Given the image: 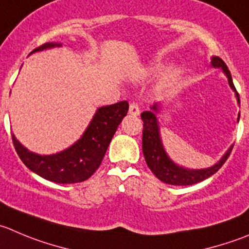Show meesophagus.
<instances>
[{"mask_svg":"<svg viewBox=\"0 0 249 249\" xmlns=\"http://www.w3.org/2000/svg\"><path fill=\"white\" fill-rule=\"evenodd\" d=\"M128 113H129V115H132V116H138L139 113H141V108H139L138 104L132 103L131 105H129Z\"/></svg>","mask_w":249,"mask_h":249,"instance_id":"obj_1","label":"esophagus"}]
</instances>
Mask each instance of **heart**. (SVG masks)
I'll return each mask as SVG.
<instances>
[{
	"mask_svg": "<svg viewBox=\"0 0 249 249\" xmlns=\"http://www.w3.org/2000/svg\"><path fill=\"white\" fill-rule=\"evenodd\" d=\"M161 68H162V66L160 65V63H151L150 66H148V67L143 71V74L154 75V74H156V73L160 72V71H161ZM174 75H175L174 71L172 70L167 71V72L165 73V79H171Z\"/></svg>",
	"mask_w": 249,
	"mask_h": 249,
	"instance_id": "obj_1",
	"label": "heart"
}]
</instances>
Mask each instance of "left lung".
<instances>
[{"instance_id":"obj_1","label":"left lung","mask_w":249,"mask_h":249,"mask_svg":"<svg viewBox=\"0 0 249 249\" xmlns=\"http://www.w3.org/2000/svg\"><path fill=\"white\" fill-rule=\"evenodd\" d=\"M212 66L214 68H221L222 72L227 77L229 84L233 91H235L236 99L237 103L240 104V95H238L237 90H236L235 85H233L232 77L230 73L229 68L225 65L224 61L217 56L212 57ZM159 111V104H154L151 106V111H144L141 115L142 120H143V154L145 158L146 165L149 169L151 170L154 175L158 177L160 181L164 183L174 184V186H189V184L198 183V182L204 181L208 177L213 176L215 172L219 171L220 167L224 165L227 158L231 154L233 145L230 146L229 150L225 153V155L220 159L219 161L212 167L208 169H200V170H193V169H186L179 165L175 164L169 155L165 151L164 145H162L161 138H160V128H159V122L156 118L155 113ZM240 120V115H238L237 121Z\"/></svg>"}]
</instances>
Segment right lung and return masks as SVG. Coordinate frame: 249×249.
<instances>
[{"label": "right lung", "mask_w": 249, "mask_h": 249, "mask_svg": "<svg viewBox=\"0 0 249 249\" xmlns=\"http://www.w3.org/2000/svg\"><path fill=\"white\" fill-rule=\"evenodd\" d=\"M62 46V44L47 42L36 51ZM128 111V103L120 101L113 105L98 108L83 136L70 148L52 155L32 153L12 134L14 148L25 166L40 177L55 183H77L88 179L98 170L105 156L118 124Z\"/></svg>", "instance_id": "right-lung-1"}]
</instances>
